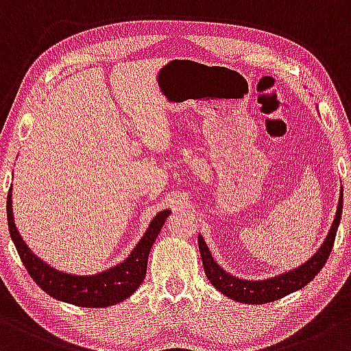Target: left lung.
<instances>
[{
    "mask_svg": "<svg viewBox=\"0 0 351 351\" xmlns=\"http://www.w3.org/2000/svg\"><path fill=\"white\" fill-rule=\"evenodd\" d=\"M341 210H343V189H341L340 197H338V207L333 223L330 227L328 235L325 237L324 243L320 245V249L315 252L312 257L305 263H302V265L295 267V269L289 271H283V274L275 275V277L262 278V280H250V278L235 277V275L223 270L214 261L206 240L199 234L197 242H199V252L200 257H202L206 277L220 293H223L226 297L232 298L235 302L252 303V305H257L258 303V305H262V303L280 300V298L287 297L289 293H293L297 290L303 289L306 283L313 280L318 271L324 269L326 258H328L330 252L333 249L335 235H337L338 226H340Z\"/></svg>",
    "mask_w": 351,
    "mask_h": 351,
    "instance_id": "obj_1",
    "label": "left lung"
}]
</instances>
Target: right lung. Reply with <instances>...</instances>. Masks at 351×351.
I'll return each mask as SVG.
<instances>
[{
    "mask_svg": "<svg viewBox=\"0 0 351 351\" xmlns=\"http://www.w3.org/2000/svg\"><path fill=\"white\" fill-rule=\"evenodd\" d=\"M11 191L13 189H10V192H8L6 202L8 227H10V235L27 274L53 298L71 303V305L86 306V308H104V306L116 305V303L131 297L139 289L145 277V270H147L149 252L154 245L165 219L171 214L169 208L160 210L151 220L145 234L141 237L131 254L128 255V258L117 265L93 275L68 274V271L51 267L26 245V242L19 235L16 223H14L13 199H11L13 192Z\"/></svg>",
    "mask_w": 351,
    "mask_h": 351,
    "instance_id": "right-lung-1",
    "label": "right lung"
}]
</instances>
